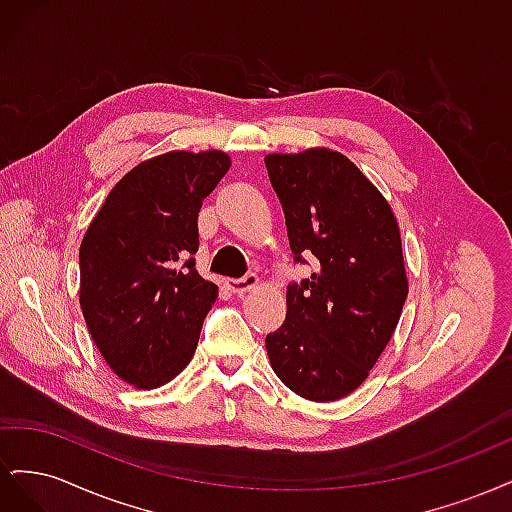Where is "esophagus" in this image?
I'll return each mask as SVG.
<instances>
[{
    "mask_svg": "<svg viewBox=\"0 0 512 512\" xmlns=\"http://www.w3.org/2000/svg\"><path fill=\"white\" fill-rule=\"evenodd\" d=\"M258 284H260V280H258L256 273H247L245 277H241V280H228V282H226V286H228L232 292H235V294L250 292V290H254Z\"/></svg>",
    "mask_w": 512,
    "mask_h": 512,
    "instance_id": "esophagus-1",
    "label": "esophagus"
}]
</instances>
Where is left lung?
Returning a JSON list of instances; mask_svg holds the SVG:
<instances>
[{
    "label": "left lung",
    "mask_w": 512,
    "mask_h": 512,
    "mask_svg": "<svg viewBox=\"0 0 512 512\" xmlns=\"http://www.w3.org/2000/svg\"><path fill=\"white\" fill-rule=\"evenodd\" d=\"M265 164L294 258H316L312 277L288 286L286 320L265 342L269 361L297 395L342 399L367 380L408 297L399 224L344 153H269Z\"/></svg>",
    "instance_id": "8db88e82"
}]
</instances>
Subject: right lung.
<instances>
[{"instance_id": "add662e5", "label": "right lung", "mask_w": 512, "mask_h": 512, "mask_svg": "<svg viewBox=\"0 0 512 512\" xmlns=\"http://www.w3.org/2000/svg\"><path fill=\"white\" fill-rule=\"evenodd\" d=\"M218 149L168 151L123 175L79 250L83 318L115 376L151 391L198 346L218 286L196 271L198 211L228 173Z\"/></svg>"}]
</instances>
